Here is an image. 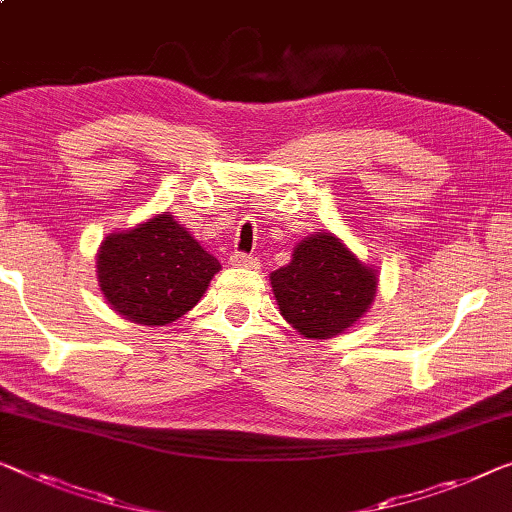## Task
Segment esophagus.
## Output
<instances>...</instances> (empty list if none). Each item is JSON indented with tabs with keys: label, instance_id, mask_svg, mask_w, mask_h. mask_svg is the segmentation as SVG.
Masks as SVG:
<instances>
[{
	"label": "esophagus",
	"instance_id": "1",
	"mask_svg": "<svg viewBox=\"0 0 512 512\" xmlns=\"http://www.w3.org/2000/svg\"><path fill=\"white\" fill-rule=\"evenodd\" d=\"M232 266H239V269H253V266H257V259L253 255H246V253H234L230 257Z\"/></svg>",
	"mask_w": 512,
	"mask_h": 512
}]
</instances>
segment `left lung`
<instances>
[{
  "instance_id": "8db88e82",
  "label": "left lung",
  "mask_w": 512,
  "mask_h": 512,
  "mask_svg": "<svg viewBox=\"0 0 512 512\" xmlns=\"http://www.w3.org/2000/svg\"><path fill=\"white\" fill-rule=\"evenodd\" d=\"M377 280L372 266L324 230L303 239L292 262L271 273L280 315L312 340L333 338L354 326L375 301Z\"/></svg>"
}]
</instances>
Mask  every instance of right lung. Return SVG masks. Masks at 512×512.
<instances>
[{
    "mask_svg": "<svg viewBox=\"0 0 512 512\" xmlns=\"http://www.w3.org/2000/svg\"><path fill=\"white\" fill-rule=\"evenodd\" d=\"M96 269L114 312L142 326H165L195 308L220 262L163 211L133 230L105 236Z\"/></svg>",
    "mask_w": 512,
    "mask_h": 512,
    "instance_id": "1",
    "label": "right lung"
}]
</instances>
